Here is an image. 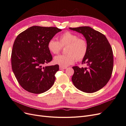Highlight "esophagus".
<instances>
[{"label":"esophagus","mask_w":126,"mask_h":126,"mask_svg":"<svg viewBox=\"0 0 126 126\" xmlns=\"http://www.w3.org/2000/svg\"><path fill=\"white\" fill-rule=\"evenodd\" d=\"M66 67H62V66H60L59 67V69L60 70H63V69H66Z\"/></svg>","instance_id":"obj_1"}]
</instances>
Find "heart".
<instances>
[{
	"instance_id": "obj_1",
	"label": "heart",
	"mask_w": 126,
	"mask_h": 126,
	"mask_svg": "<svg viewBox=\"0 0 126 126\" xmlns=\"http://www.w3.org/2000/svg\"><path fill=\"white\" fill-rule=\"evenodd\" d=\"M65 48V55L56 56L54 62L55 63L62 67H67L73 64L76 59L81 61L85 58L88 46L87 40L83 38H80L72 32L67 31L59 37V41L54 39L49 40L47 47L49 51L53 54H57L62 50L63 47Z\"/></svg>"
}]
</instances>
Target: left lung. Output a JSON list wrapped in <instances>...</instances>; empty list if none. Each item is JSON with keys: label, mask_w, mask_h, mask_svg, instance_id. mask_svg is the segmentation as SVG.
<instances>
[{"label": "left lung", "mask_w": 126, "mask_h": 126, "mask_svg": "<svg viewBox=\"0 0 126 126\" xmlns=\"http://www.w3.org/2000/svg\"><path fill=\"white\" fill-rule=\"evenodd\" d=\"M69 29L81 33L88 46L87 54L82 62L87 67H72L74 74L72 81L77 88L83 92H96L104 87L111 77L113 66L112 48L104 34L90 27Z\"/></svg>", "instance_id": "obj_1"}]
</instances>
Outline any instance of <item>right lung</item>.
<instances>
[{
  "instance_id": "obj_1",
  "label": "right lung",
  "mask_w": 126,
  "mask_h": 126,
  "mask_svg": "<svg viewBox=\"0 0 126 126\" xmlns=\"http://www.w3.org/2000/svg\"><path fill=\"white\" fill-rule=\"evenodd\" d=\"M62 30L54 27L32 26L19 34L11 52V67L21 87L33 94H41L54 85L59 65L43 67L52 60L47 44Z\"/></svg>"
}]
</instances>
